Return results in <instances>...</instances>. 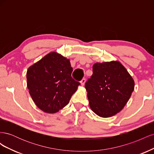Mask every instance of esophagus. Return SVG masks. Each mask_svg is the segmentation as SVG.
Listing matches in <instances>:
<instances>
[{
    "label": "esophagus",
    "mask_w": 154,
    "mask_h": 154,
    "mask_svg": "<svg viewBox=\"0 0 154 154\" xmlns=\"http://www.w3.org/2000/svg\"><path fill=\"white\" fill-rule=\"evenodd\" d=\"M85 78H83L82 80H81V82H80V83H81V85L83 86V85H84V84H85Z\"/></svg>",
    "instance_id": "esophagus-1"
}]
</instances>
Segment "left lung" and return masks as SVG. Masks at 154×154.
<instances>
[{
	"label": "left lung",
	"mask_w": 154,
	"mask_h": 154,
	"mask_svg": "<svg viewBox=\"0 0 154 154\" xmlns=\"http://www.w3.org/2000/svg\"><path fill=\"white\" fill-rule=\"evenodd\" d=\"M85 87L91 110L102 118L122 110L134 89V81L118 61L96 63Z\"/></svg>",
	"instance_id": "8db88e82"
}]
</instances>
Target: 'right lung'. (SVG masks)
<instances>
[{"instance_id": "add662e5", "label": "right lung", "mask_w": 154, "mask_h": 154, "mask_svg": "<svg viewBox=\"0 0 154 154\" xmlns=\"http://www.w3.org/2000/svg\"><path fill=\"white\" fill-rule=\"evenodd\" d=\"M69 60L57 53L48 54L29 67L27 85L32 100L46 113H56L66 106L80 83L71 76Z\"/></svg>"}]
</instances>
